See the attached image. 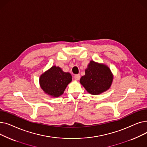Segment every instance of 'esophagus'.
<instances>
[{
    "label": "esophagus",
    "instance_id": "34e87169",
    "mask_svg": "<svg viewBox=\"0 0 147 147\" xmlns=\"http://www.w3.org/2000/svg\"><path fill=\"white\" fill-rule=\"evenodd\" d=\"M74 79L76 80H79L80 79V75L79 74H76L74 76Z\"/></svg>",
    "mask_w": 147,
    "mask_h": 147
}]
</instances>
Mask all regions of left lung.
<instances>
[{"label":"left lung","mask_w":147,"mask_h":147,"mask_svg":"<svg viewBox=\"0 0 147 147\" xmlns=\"http://www.w3.org/2000/svg\"><path fill=\"white\" fill-rule=\"evenodd\" d=\"M113 81V74L110 68L92 60L85 69V75L80 79L82 85L92 95H99L109 90Z\"/></svg>","instance_id":"obj_1"}]
</instances>
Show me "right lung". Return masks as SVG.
<instances>
[{
    "mask_svg": "<svg viewBox=\"0 0 147 147\" xmlns=\"http://www.w3.org/2000/svg\"><path fill=\"white\" fill-rule=\"evenodd\" d=\"M71 80L70 73L63 71L58 66L53 65L40 75L39 84L45 94L53 98H57L64 94Z\"/></svg>",
    "mask_w": 147,
    "mask_h": 147,
    "instance_id": "obj_1",
    "label": "right lung"
}]
</instances>
